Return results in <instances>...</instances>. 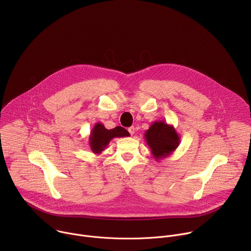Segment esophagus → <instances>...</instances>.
Returning a JSON list of instances; mask_svg holds the SVG:
<instances>
[{
  "instance_id": "34e87169",
  "label": "esophagus",
  "mask_w": 251,
  "mask_h": 251,
  "mask_svg": "<svg viewBox=\"0 0 251 251\" xmlns=\"http://www.w3.org/2000/svg\"><path fill=\"white\" fill-rule=\"evenodd\" d=\"M135 130H136V129H135V127H134V126H132V127L128 128V131H129V133H130L132 136L135 134Z\"/></svg>"
}]
</instances>
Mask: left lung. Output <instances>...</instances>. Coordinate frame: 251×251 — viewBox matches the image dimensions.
Returning <instances> with one entry per match:
<instances>
[{
  "mask_svg": "<svg viewBox=\"0 0 251 251\" xmlns=\"http://www.w3.org/2000/svg\"><path fill=\"white\" fill-rule=\"evenodd\" d=\"M144 137L156 161L168 158L180 145V136L174 126L162 120L153 122Z\"/></svg>",
  "mask_w": 251,
  "mask_h": 251,
  "instance_id": "left-lung-1",
  "label": "left lung"
}]
</instances>
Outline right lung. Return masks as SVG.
<instances>
[{
  "label": "right lung",
  "instance_id": "right-lung-1",
  "mask_svg": "<svg viewBox=\"0 0 251 251\" xmlns=\"http://www.w3.org/2000/svg\"><path fill=\"white\" fill-rule=\"evenodd\" d=\"M129 135V132L123 127L117 126L108 130L104 127L103 124L98 122L94 125L90 132L89 146L94 154L100 155L106 149V147L108 146L113 138L128 137Z\"/></svg>",
  "mask_w": 251,
  "mask_h": 251
}]
</instances>
